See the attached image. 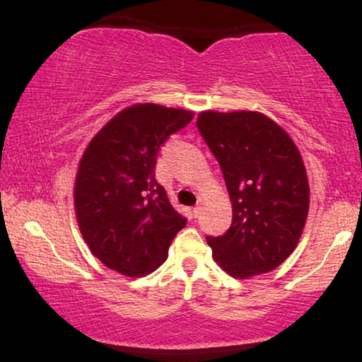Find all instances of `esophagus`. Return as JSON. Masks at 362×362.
Masks as SVG:
<instances>
[{
  "label": "esophagus",
  "instance_id": "1",
  "mask_svg": "<svg viewBox=\"0 0 362 362\" xmlns=\"http://www.w3.org/2000/svg\"><path fill=\"white\" fill-rule=\"evenodd\" d=\"M201 209H202V207L199 206V204H197V206H194V207H192V216H194V217H199V214H201Z\"/></svg>",
  "mask_w": 362,
  "mask_h": 362
}]
</instances>
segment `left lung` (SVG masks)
<instances>
[{"instance_id": "obj_1", "label": "left lung", "mask_w": 362, "mask_h": 362, "mask_svg": "<svg viewBox=\"0 0 362 362\" xmlns=\"http://www.w3.org/2000/svg\"><path fill=\"white\" fill-rule=\"evenodd\" d=\"M197 129L216 156L233 218L220 237H206L216 263L238 279L284 263L305 227L307 171L289 134L256 111H204Z\"/></svg>"}]
</instances>
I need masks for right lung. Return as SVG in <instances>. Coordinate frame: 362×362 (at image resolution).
<instances>
[{"instance_id": "right-lung-1", "label": "right lung", "mask_w": 362, "mask_h": 362, "mask_svg": "<svg viewBox=\"0 0 362 362\" xmlns=\"http://www.w3.org/2000/svg\"><path fill=\"white\" fill-rule=\"evenodd\" d=\"M192 117L186 109L134 104L88 144L76 173L75 214L91 253L109 269L140 277L168 258L186 218L156 181V153Z\"/></svg>"}]
</instances>
